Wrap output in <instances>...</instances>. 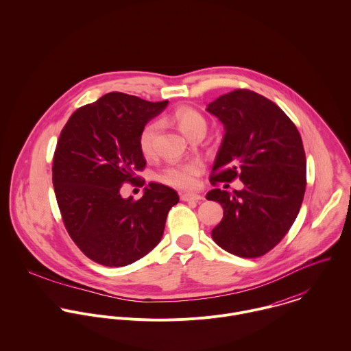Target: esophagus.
<instances>
[{"instance_id": "1", "label": "esophagus", "mask_w": 351, "mask_h": 351, "mask_svg": "<svg viewBox=\"0 0 351 351\" xmlns=\"http://www.w3.org/2000/svg\"><path fill=\"white\" fill-rule=\"evenodd\" d=\"M180 197L182 201H200L204 199L200 195H195V193H181Z\"/></svg>"}]
</instances>
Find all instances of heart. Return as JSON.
Wrapping results in <instances>:
<instances>
[{
    "label": "heart",
    "mask_w": 351,
    "mask_h": 351,
    "mask_svg": "<svg viewBox=\"0 0 351 351\" xmlns=\"http://www.w3.org/2000/svg\"><path fill=\"white\" fill-rule=\"evenodd\" d=\"M178 128L191 139L206 130V120L202 113L195 108L182 106L174 110L170 117ZM159 131V124L151 121L146 124L139 134V147L145 155H151L155 149V141ZM204 170L200 160H188L182 163H174L165 166L156 174V180L160 184H165L177 189H192L197 185V180Z\"/></svg>",
    "instance_id": "b5f03b06"
}]
</instances>
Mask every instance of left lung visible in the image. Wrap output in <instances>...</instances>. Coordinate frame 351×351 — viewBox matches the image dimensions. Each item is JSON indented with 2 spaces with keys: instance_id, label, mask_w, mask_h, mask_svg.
<instances>
[{
  "instance_id": "obj_1",
  "label": "left lung",
  "mask_w": 351,
  "mask_h": 351,
  "mask_svg": "<svg viewBox=\"0 0 351 351\" xmlns=\"http://www.w3.org/2000/svg\"><path fill=\"white\" fill-rule=\"evenodd\" d=\"M206 110L226 130L210 184L239 178L245 185L232 193H206V200L217 201L224 209L212 239L234 255L261 256L282 241L300 210L306 186L300 134L278 105L249 89L223 95Z\"/></svg>"
}]
</instances>
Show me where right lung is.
Here are the masks:
<instances>
[{
  "instance_id": "obj_1",
  "label": "right lung",
  "mask_w": 351,
  "mask_h": 351,
  "mask_svg": "<svg viewBox=\"0 0 351 351\" xmlns=\"http://www.w3.org/2000/svg\"><path fill=\"white\" fill-rule=\"evenodd\" d=\"M167 102L112 92L78 108L60 132L52 162L56 202L73 242L100 265L125 266L150 252L180 200L155 182L139 200L120 193L146 167L139 134Z\"/></svg>"
}]
</instances>
